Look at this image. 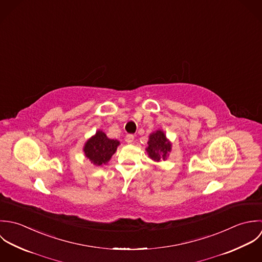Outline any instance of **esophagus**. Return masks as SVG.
I'll use <instances>...</instances> for the list:
<instances>
[{
    "label": "esophagus",
    "instance_id": "obj_1",
    "mask_svg": "<svg viewBox=\"0 0 262 262\" xmlns=\"http://www.w3.org/2000/svg\"><path fill=\"white\" fill-rule=\"evenodd\" d=\"M125 142L127 144H132L134 142V136L133 135H126L125 137Z\"/></svg>",
    "mask_w": 262,
    "mask_h": 262
}]
</instances>
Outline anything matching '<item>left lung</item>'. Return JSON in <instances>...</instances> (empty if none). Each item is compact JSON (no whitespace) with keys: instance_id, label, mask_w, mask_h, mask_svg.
Segmentation results:
<instances>
[{"instance_id":"1","label":"left lung","mask_w":262,"mask_h":262,"mask_svg":"<svg viewBox=\"0 0 262 262\" xmlns=\"http://www.w3.org/2000/svg\"><path fill=\"white\" fill-rule=\"evenodd\" d=\"M171 143L166 138L163 130L158 129L151 134L148 141V147L146 149L149 157L152 160L159 162L161 160H166L168 153L171 152Z\"/></svg>"}]
</instances>
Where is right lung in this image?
Wrapping results in <instances>:
<instances>
[{
  "label": "right lung",
  "instance_id": "right-lung-1",
  "mask_svg": "<svg viewBox=\"0 0 262 262\" xmlns=\"http://www.w3.org/2000/svg\"><path fill=\"white\" fill-rule=\"evenodd\" d=\"M118 146L119 142L117 140H111L107 138L102 130H97L96 134L85 143L83 151L92 164L102 166L108 163L116 152Z\"/></svg>",
  "mask_w": 262,
  "mask_h": 262
}]
</instances>
